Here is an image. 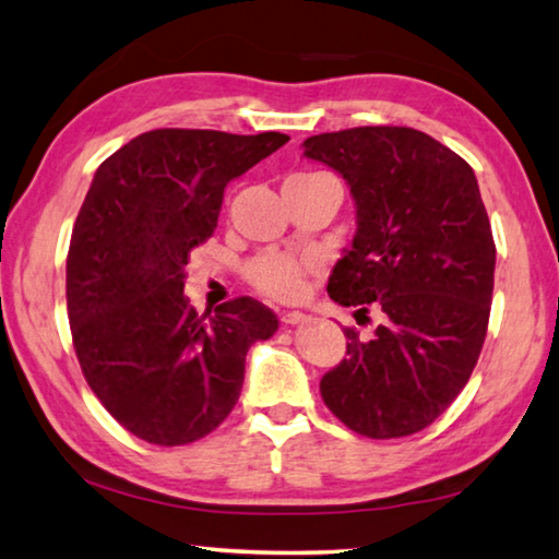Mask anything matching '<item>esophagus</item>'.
<instances>
[{
    "mask_svg": "<svg viewBox=\"0 0 559 559\" xmlns=\"http://www.w3.org/2000/svg\"><path fill=\"white\" fill-rule=\"evenodd\" d=\"M281 323L283 325H302V323H308V316L300 313V310H288V313H281Z\"/></svg>",
    "mask_w": 559,
    "mask_h": 559,
    "instance_id": "34e87169",
    "label": "esophagus"
}]
</instances>
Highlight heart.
I'll return each instance as SVG.
<instances>
[{
    "mask_svg": "<svg viewBox=\"0 0 559 559\" xmlns=\"http://www.w3.org/2000/svg\"><path fill=\"white\" fill-rule=\"evenodd\" d=\"M316 179H333L325 173H298L286 182H316ZM313 261L293 257V253L266 251L246 266V281L263 296L276 300L298 298L306 288V278L313 273Z\"/></svg>",
    "mask_w": 559,
    "mask_h": 559,
    "instance_id": "heart-1",
    "label": "heart"
}]
</instances>
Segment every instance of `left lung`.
Instances as JSON below:
<instances>
[{
	"mask_svg": "<svg viewBox=\"0 0 559 559\" xmlns=\"http://www.w3.org/2000/svg\"><path fill=\"white\" fill-rule=\"evenodd\" d=\"M302 147L343 175L357 204L330 298L382 313L370 340L345 328L347 357L320 380V394L362 437H409L449 409L486 340L496 243L476 175L414 128L320 132Z\"/></svg>",
	"mask_w": 559,
	"mask_h": 559,
	"instance_id": "1",
	"label": "left lung"
}]
</instances>
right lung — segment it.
<instances>
[{"label":"right lung","instance_id":"1","mask_svg":"<svg viewBox=\"0 0 559 559\" xmlns=\"http://www.w3.org/2000/svg\"><path fill=\"white\" fill-rule=\"evenodd\" d=\"M286 143L159 128L93 177L66 259L71 335L93 394L138 439L185 447L212 433L239 402L249 347L278 330L249 296L197 313L185 266L216 229L224 187Z\"/></svg>","mask_w":559,"mask_h":559}]
</instances>
